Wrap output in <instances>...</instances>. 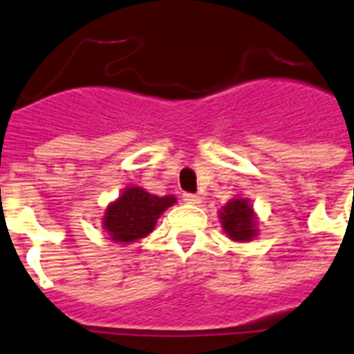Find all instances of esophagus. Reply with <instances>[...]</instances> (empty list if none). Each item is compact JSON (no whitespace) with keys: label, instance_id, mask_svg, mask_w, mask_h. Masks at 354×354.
<instances>
[{"label":"esophagus","instance_id":"obj_1","mask_svg":"<svg viewBox=\"0 0 354 354\" xmlns=\"http://www.w3.org/2000/svg\"><path fill=\"white\" fill-rule=\"evenodd\" d=\"M183 202L194 203V205H196V203L202 202V198L198 196V194H192V192H185V194H183Z\"/></svg>","mask_w":354,"mask_h":354}]
</instances>
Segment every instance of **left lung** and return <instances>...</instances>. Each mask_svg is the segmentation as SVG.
I'll return each instance as SVG.
<instances>
[{"label":"left lung","mask_w":354,"mask_h":354,"mask_svg":"<svg viewBox=\"0 0 354 354\" xmlns=\"http://www.w3.org/2000/svg\"><path fill=\"white\" fill-rule=\"evenodd\" d=\"M223 231L229 234L231 240L236 242H249L257 236V223H254V212L249 200L234 198L220 211Z\"/></svg>","instance_id":"obj_1"}]
</instances>
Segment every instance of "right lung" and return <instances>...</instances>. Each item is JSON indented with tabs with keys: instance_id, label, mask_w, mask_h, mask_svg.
<instances>
[{
	"instance_id": "right-lung-1",
	"label": "right lung",
	"mask_w": 354,
	"mask_h": 354,
	"mask_svg": "<svg viewBox=\"0 0 354 354\" xmlns=\"http://www.w3.org/2000/svg\"><path fill=\"white\" fill-rule=\"evenodd\" d=\"M174 203V196H156L140 187H131L107 207L103 216V229L111 234V240L114 242H134L147 236L156 225L160 214Z\"/></svg>"
}]
</instances>
